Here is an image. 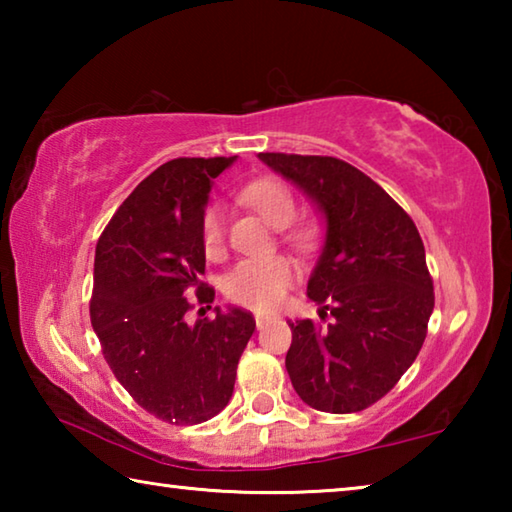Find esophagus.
Instances as JSON below:
<instances>
[{"label":"esophagus","mask_w":512,"mask_h":512,"mask_svg":"<svg viewBox=\"0 0 512 512\" xmlns=\"http://www.w3.org/2000/svg\"><path fill=\"white\" fill-rule=\"evenodd\" d=\"M271 320H273V316H268V314H255L257 329H264L268 323H271Z\"/></svg>","instance_id":"1"}]
</instances>
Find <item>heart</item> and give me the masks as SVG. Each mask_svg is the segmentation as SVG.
Segmentation results:
<instances>
[{"mask_svg":"<svg viewBox=\"0 0 512 512\" xmlns=\"http://www.w3.org/2000/svg\"><path fill=\"white\" fill-rule=\"evenodd\" d=\"M239 198L246 205L264 216L275 228L293 221L296 216V198L289 192L287 185L280 180L262 178L255 183H248L239 192ZM284 241H289L293 248L309 253L318 241V228L314 223L290 225L282 230ZM201 241L207 257H219L225 248V212L221 205H210L203 212L201 221ZM293 280H296V266L287 257H262V259H244L232 271L225 275L223 291L228 300L235 305L248 309H273L280 305L287 296Z\"/></svg>","mask_w":512,"mask_h":512,"instance_id":"b5f03b06","label":"heart"}]
</instances>
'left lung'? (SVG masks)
I'll return each mask as SVG.
<instances>
[{
  "label": "left lung",
  "instance_id": "left-lung-1",
  "mask_svg": "<svg viewBox=\"0 0 512 512\" xmlns=\"http://www.w3.org/2000/svg\"><path fill=\"white\" fill-rule=\"evenodd\" d=\"M314 198L327 239L309 277L318 320L291 323L287 372L300 400L325 413L379 402L427 336L433 280L420 232L375 180L329 155L259 153Z\"/></svg>",
  "mask_w": 512,
  "mask_h": 512
}]
</instances>
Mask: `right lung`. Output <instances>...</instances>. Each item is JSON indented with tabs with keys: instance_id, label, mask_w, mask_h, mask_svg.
<instances>
[{
	"instance_id": "add662e5",
	"label": "right lung",
	"mask_w": 512,
	"mask_h": 512,
	"mask_svg": "<svg viewBox=\"0 0 512 512\" xmlns=\"http://www.w3.org/2000/svg\"><path fill=\"white\" fill-rule=\"evenodd\" d=\"M235 158H176L133 189L101 232L90 320L112 375L169 424H198L228 406L241 354L255 332L250 311L216 309L192 326L193 303L210 309L201 280L203 207L212 178ZM194 290L197 298L186 296Z\"/></svg>"
}]
</instances>
